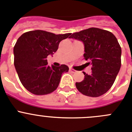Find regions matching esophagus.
<instances>
[{
	"instance_id": "obj_1",
	"label": "esophagus",
	"mask_w": 132,
	"mask_h": 132,
	"mask_svg": "<svg viewBox=\"0 0 132 132\" xmlns=\"http://www.w3.org/2000/svg\"><path fill=\"white\" fill-rule=\"evenodd\" d=\"M70 71L72 73H76V70H73V69L70 68Z\"/></svg>"
}]
</instances>
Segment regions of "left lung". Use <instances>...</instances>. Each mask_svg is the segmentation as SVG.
<instances>
[{"instance_id":"obj_1","label":"left lung","mask_w":132,"mask_h":132,"mask_svg":"<svg viewBox=\"0 0 132 132\" xmlns=\"http://www.w3.org/2000/svg\"><path fill=\"white\" fill-rule=\"evenodd\" d=\"M69 38L82 41L84 59L92 65L91 73L76 83L78 91L86 96L97 97L113 85L121 67L122 50L116 37L109 31L91 28L72 34Z\"/></svg>"}]
</instances>
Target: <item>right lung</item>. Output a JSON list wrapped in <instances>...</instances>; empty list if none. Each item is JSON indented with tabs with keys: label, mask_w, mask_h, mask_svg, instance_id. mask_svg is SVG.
<instances>
[{
	"label": "right lung",
	"mask_w": 132,
	"mask_h": 132,
	"mask_svg": "<svg viewBox=\"0 0 132 132\" xmlns=\"http://www.w3.org/2000/svg\"><path fill=\"white\" fill-rule=\"evenodd\" d=\"M71 34H56L43 30L22 34L14 47V66L26 89L37 95L56 89L62 74L68 72L66 65L49 66L46 59L58 50L59 43Z\"/></svg>",
	"instance_id": "add662e5"
}]
</instances>
